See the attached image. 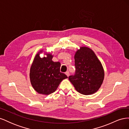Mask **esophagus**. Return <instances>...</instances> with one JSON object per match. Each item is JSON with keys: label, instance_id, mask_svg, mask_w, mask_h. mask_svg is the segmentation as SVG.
Wrapping results in <instances>:
<instances>
[{"label": "esophagus", "instance_id": "1", "mask_svg": "<svg viewBox=\"0 0 129 129\" xmlns=\"http://www.w3.org/2000/svg\"><path fill=\"white\" fill-rule=\"evenodd\" d=\"M65 74H66V75H67L68 77L69 76V72H68V71H67V72H66V73H65Z\"/></svg>", "mask_w": 129, "mask_h": 129}]
</instances>
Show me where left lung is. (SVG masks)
Here are the masks:
<instances>
[{
    "label": "left lung",
    "mask_w": 129,
    "mask_h": 129,
    "mask_svg": "<svg viewBox=\"0 0 129 129\" xmlns=\"http://www.w3.org/2000/svg\"><path fill=\"white\" fill-rule=\"evenodd\" d=\"M76 68L74 75L68 79L76 91L89 95L98 91L104 80V71L101 61L93 50L80 47L74 55Z\"/></svg>",
    "instance_id": "1"
}]
</instances>
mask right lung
<instances>
[{"mask_svg":"<svg viewBox=\"0 0 129 129\" xmlns=\"http://www.w3.org/2000/svg\"><path fill=\"white\" fill-rule=\"evenodd\" d=\"M44 53V56L41 58L40 54ZM51 53L40 50L34 57L31 65L29 78L33 88L40 94L48 95L56 91L61 82L68 78L64 73H61L59 62L52 60Z\"/></svg>","mask_w":129,"mask_h":129,"instance_id":"1","label":"right lung"}]
</instances>
